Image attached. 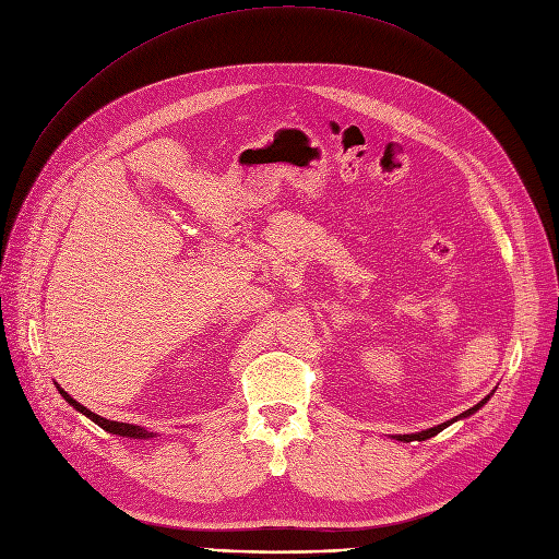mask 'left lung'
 I'll return each mask as SVG.
<instances>
[{
	"mask_svg": "<svg viewBox=\"0 0 559 559\" xmlns=\"http://www.w3.org/2000/svg\"><path fill=\"white\" fill-rule=\"evenodd\" d=\"M493 395V393H491ZM491 395H487L484 397L481 402H477L473 408H468V411H464V414H459V416H454L452 420H448V423H441V425H436V427H429V429H423V431H416V433H397V436H393L395 441H402V443H411V441H427V439H431V436H436L439 431H443L445 427H450L452 423H456V420H464V418H468V416H473V414H477V411L487 404L489 400H491Z\"/></svg>",
	"mask_w": 559,
	"mask_h": 559,
	"instance_id": "8db88e82",
	"label": "left lung"
}]
</instances>
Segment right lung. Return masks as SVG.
I'll list each match as a JSON object with an SVG mask.
<instances>
[{
	"label": "right lung",
	"mask_w": 559,
	"mask_h": 559,
	"mask_svg": "<svg viewBox=\"0 0 559 559\" xmlns=\"http://www.w3.org/2000/svg\"><path fill=\"white\" fill-rule=\"evenodd\" d=\"M57 391L61 393V397L72 406V408H75V411H80V414L82 416H86L88 420H93L95 425H98V427H103L105 431H109V433H116V436H123V439H155V436L157 433H153V431H148V429H145V427H141V425H130V423H116V420H107V418H103V416H98V414H93V411L91 408H86L84 404H80L78 400H72L66 391H63V388L57 383Z\"/></svg>",
	"instance_id": "add662e5"
}]
</instances>
